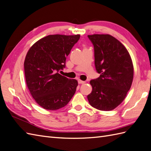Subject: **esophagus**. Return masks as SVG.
Masks as SVG:
<instances>
[{
	"label": "esophagus",
	"mask_w": 151,
	"mask_h": 151,
	"mask_svg": "<svg viewBox=\"0 0 151 151\" xmlns=\"http://www.w3.org/2000/svg\"><path fill=\"white\" fill-rule=\"evenodd\" d=\"M78 83H79V84H84L86 83V81H81V80H78Z\"/></svg>",
	"instance_id": "34e87169"
}]
</instances>
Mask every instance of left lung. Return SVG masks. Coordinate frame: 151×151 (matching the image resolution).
I'll return each mask as SVG.
<instances>
[{
	"label": "left lung",
	"mask_w": 151,
	"mask_h": 151,
	"mask_svg": "<svg viewBox=\"0 0 151 151\" xmlns=\"http://www.w3.org/2000/svg\"><path fill=\"white\" fill-rule=\"evenodd\" d=\"M88 37L94 47L95 66L99 78L90 81L91 93L87 96L92 107L111 111L122 103L133 83L134 68L123 44L109 35Z\"/></svg>",
	"instance_id": "left-lung-1"
}]
</instances>
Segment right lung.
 <instances>
[{"mask_svg":"<svg viewBox=\"0 0 151 151\" xmlns=\"http://www.w3.org/2000/svg\"><path fill=\"white\" fill-rule=\"evenodd\" d=\"M80 35H53L39 40L29 49L24 61L25 81L36 103L47 110L64 107L74 95L78 81L58 73Z\"/></svg>","mask_w":151,"mask_h":151,"instance_id":"1","label":"right lung"}]
</instances>
